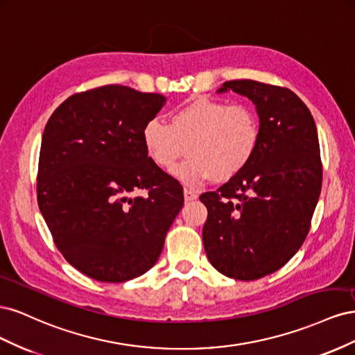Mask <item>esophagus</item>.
<instances>
[{
  "instance_id": "1",
  "label": "esophagus",
  "mask_w": 355,
  "mask_h": 355,
  "mask_svg": "<svg viewBox=\"0 0 355 355\" xmlns=\"http://www.w3.org/2000/svg\"><path fill=\"white\" fill-rule=\"evenodd\" d=\"M184 197H185V201H194V200L198 198V194H197V192H194V191L185 188L184 189Z\"/></svg>"
}]
</instances>
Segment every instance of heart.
Instances as JSON below:
<instances>
[{
	"instance_id": "heart-1",
	"label": "heart",
	"mask_w": 355,
	"mask_h": 355,
	"mask_svg": "<svg viewBox=\"0 0 355 355\" xmlns=\"http://www.w3.org/2000/svg\"><path fill=\"white\" fill-rule=\"evenodd\" d=\"M261 142V124L245 105L198 98L170 115V124L149 118L142 127L148 158L171 170L188 146L189 159L173 170L182 184L198 188L218 176L230 180L250 164Z\"/></svg>"
}]
</instances>
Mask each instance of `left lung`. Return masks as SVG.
<instances>
[{"mask_svg":"<svg viewBox=\"0 0 355 355\" xmlns=\"http://www.w3.org/2000/svg\"><path fill=\"white\" fill-rule=\"evenodd\" d=\"M228 90L256 105L261 142L240 175L201 194L207 207L202 243L220 274L252 282L280 270L304 244L323 167L314 118L292 90L234 80L218 92Z\"/></svg>","mask_w":355,"mask_h":355,"instance_id":"1","label":"left lung"}]
</instances>
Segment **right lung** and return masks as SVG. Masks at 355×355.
Instances as JSON below:
<instances>
[{
  "mask_svg": "<svg viewBox=\"0 0 355 355\" xmlns=\"http://www.w3.org/2000/svg\"><path fill=\"white\" fill-rule=\"evenodd\" d=\"M166 98L125 85L72 94L42 133L38 206L59 252L93 280L124 283L155 265L184 189L148 158L142 127ZM146 196L132 198L137 190Z\"/></svg>",
  "mask_w": 355,
  "mask_h": 355,
  "instance_id": "right-lung-1",
  "label": "right lung"
}]
</instances>
